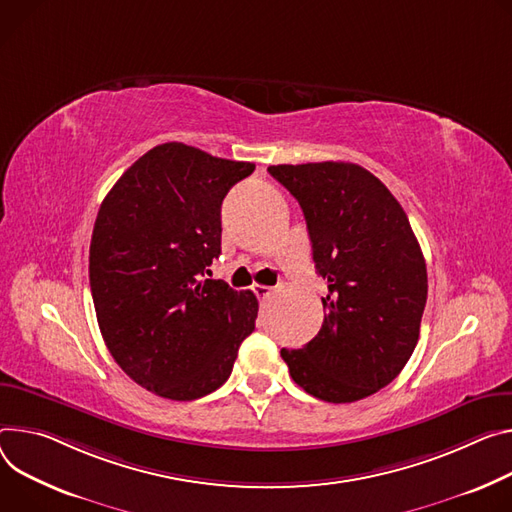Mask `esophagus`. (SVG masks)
<instances>
[{
  "instance_id": "obj_1",
  "label": "esophagus",
  "mask_w": 512,
  "mask_h": 512,
  "mask_svg": "<svg viewBox=\"0 0 512 512\" xmlns=\"http://www.w3.org/2000/svg\"><path fill=\"white\" fill-rule=\"evenodd\" d=\"M253 292L257 294V298H261V300H265V298H269L271 296V292H273V288H269V286H261V284H257V286H253Z\"/></svg>"
}]
</instances>
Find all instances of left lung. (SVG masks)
I'll return each mask as SVG.
<instances>
[{"instance_id":"obj_1","label":"left lung","mask_w":512,"mask_h":512,"mask_svg":"<svg viewBox=\"0 0 512 512\" xmlns=\"http://www.w3.org/2000/svg\"><path fill=\"white\" fill-rule=\"evenodd\" d=\"M298 200L316 273L329 282L318 335L282 349L292 380L324 402H355L388 386L410 359L427 304V265L408 216L355 163L271 165Z\"/></svg>"}]
</instances>
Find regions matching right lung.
I'll use <instances>...</instances> for the list:
<instances>
[{
	"label": "right lung",
	"mask_w": 512,
	"mask_h": 512,
	"mask_svg": "<svg viewBox=\"0 0 512 512\" xmlns=\"http://www.w3.org/2000/svg\"><path fill=\"white\" fill-rule=\"evenodd\" d=\"M253 163L165 143L104 198L89 245L102 337L138 386L169 400L220 388L253 333L257 298L202 280L220 255V206Z\"/></svg>",
	"instance_id": "1"
}]
</instances>
